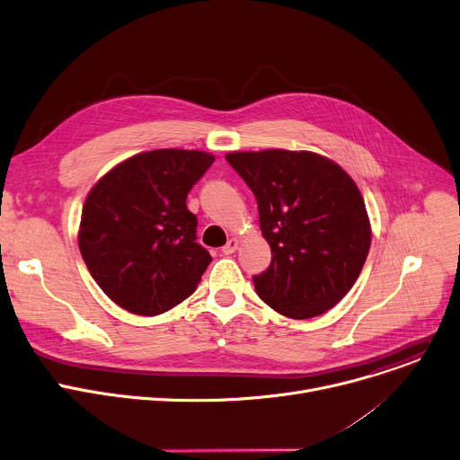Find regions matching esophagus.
I'll return each mask as SVG.
<instances>
[{"mask_svg": "<svg viewBox=\"0 0 460 460\" xmlns=\"http://www.w3.org/2000/svg\"><path fill=\"white\" fill-rule=\"evenodd\" d=\"M237 246H239V239H235V237H230L228 239V243L223 246V253H225V256H230V253H234L235 250H237Z\"/></svg>", "mask_w": 460, "mask_h": 460, "instance_id": "obj_1", "label": "esophagus"}]
</instances>
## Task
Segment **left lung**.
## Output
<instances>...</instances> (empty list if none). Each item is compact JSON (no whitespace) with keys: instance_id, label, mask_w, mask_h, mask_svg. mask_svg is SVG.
Listing matches in <instances>:
<instances>
[{"instance_id":"8db88e82","label":"left lung","mask_w":460,"mask_h":460,"mask_svg":"<svg viewBox=\"0 0 460 460\" xmlns=\"http://www.w3.org/2000/svg\"><path fill=\"white\" fill-rule=\"evenodd\" d=\"M226 161L256 195L270 267L258 296L292 320L320 316L358 279L371 246L364 197L347 172L313 151H234Z\"/></svg>"}]
</instances>
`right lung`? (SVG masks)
I'll return each instance as SVG.
<instances>
[{"label":"right lung","instance_id":"add662e5","mask_svg":"<svg viewBox=\"0 0 460 460\" xmlns=\"http://www.w3.org/2000/svg\"><path fill=\"white\" fill-rule=\"evenodd\" d=\"M216 157L197 149H153L102 177L82 208L78 246L98 287L119 307L157 316L193 294L212 261L195 239L191 186Z\"/></svg>","mask_w":460,"mask_h":460}]
</instances>
